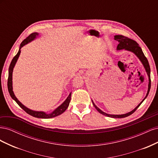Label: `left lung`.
Returning a JSON list of instances; mask_svg holds the SVG:
<instances>
[{"label": "left lung", "instance_id": "1", "mask_svg": "<svg viewBox=\"0 0 158 158\" xmlns=\"http://www.w3.org/2000/svg\"><path fill=\"white\" fill-rule=\"evenodd\" d=\"M114 40L118 41L119 42V44L117 45V50L125 49V50H127V51H131V52H134V53H135L138 57V58H139V59L142 62V63L143 64V65H144V68L146 69V73H147V74L148 75V77H149V84H148V92H147V94L146 95L145 98L142 100V101L141 102V103L139 105H138V106L135 109L132 110V111L129 112L128 113L123 114H107L106 113L103 112L102 110H100L96 106H95V105L94 104V103L92 101V103L94 105V106L95 107V109L98 110V111L99 113L103 114V115H106L107 117H112V118H124V117H128L129 115H131V114H132L134 112H135L136 110L138 108V107L140 106L141 103L143 102V101H144V100L146 98L148 94H149L150 89V88H151L150 67L149 63H148V61L147 58L145 56L144 52H142V50L141 49V47L139 45H138V44H137L136 41L130 39V38H128V37H125V36L122 35H115V36H114Z\"/></svg>", "mask_w": 158, "mask_h": 158}]
</instances>
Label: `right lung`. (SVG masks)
<instances>
[{
    "label": "right lung",
    "instance_id": "right-lung-1",
    "mask_svg": "<svg viewBox=\"0 0 158 158\" xmlns=\"http://www.w3.org/2000/svg\"><path fill=\"white\" fill-rule=\"evenodd\" d=\"M37 35H38V33L35 32V33H32L31 34H30L29 36H27L26 39L21 43L20 49H19L18 53L16 55V56H14V57L12 59V60L11 61V63L10 64V66H9V69H8V84H7L9 94H10L11 98L18 104V106H20L22 109L24 110V111L27 114H30V115L34 117H37V118H52V117L60 115V114L64 113L66 111V109L68 108L70 102L71 93L69 94L67 99H66L65 101L63 103V104H61L59 107H57L53 112H52L51 113H49V114H47V113H45V112H43V111H32V110L27 108L26 107H25L23 104H22L20 102L18 101V99L16 98L15 95H14V92L12 91V72H13V69L14 67V66H15V64L18 59V57H19V56H20V52H21L20 49L23 45H25L26 44H28L29 42L34 40Z\"/></svg>",
    "mask_w": 158,
    "mask_h": 158
}]
</instances>
